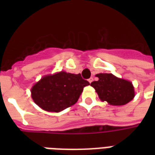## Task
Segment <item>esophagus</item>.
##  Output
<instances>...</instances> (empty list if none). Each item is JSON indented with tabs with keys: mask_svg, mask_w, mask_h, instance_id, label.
I'll use <instances>...</instances> for the list:
<instances>
[{
	"mask_svg": "<svg viewBox=\"0 0 155 155\" xmlns=\"http://www.w3.org/2000/svg\"><path fill=\"white\" fill-rule=\"evenodd\" d=\"M93 81H94V79H93V78H92V77L90 78V79L88 80V81H89L90 83H91V82H93Z\"/></svg>",
	"mask_w": 155,
	"mask_h": 155,
	"instance_id": "1",
	"label": "esophagus"
}]
</instances>
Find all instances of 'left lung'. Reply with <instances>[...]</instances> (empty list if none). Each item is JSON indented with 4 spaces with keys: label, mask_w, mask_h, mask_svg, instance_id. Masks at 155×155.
<instances>
[{
    "label": "left lung",
    "mask_w": 155,
    "mask_h": 155,
    "mask_svg": "<svg viewBox=\"0 0 155 155\" xmlns=\"http://www.w3.org/2000/svg\"><path fill=\"white\" fill-rule=\"evenodd\" d=\"M97 81L91 84L102 101L113 105H124L134 97V90L131 82L119 79L112 74H97Z\"/></svg>",
    "instance_id": "1"
}]
</instances>
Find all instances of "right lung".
I'll use <instances>...</instances> for the list:
<instances>
[{"label": "right lung", "mask_w": 155, "mask_h": 155, "mask_svg": "<svg viewBox=\"0 0 155 155\" xmlns=\"http://www.w3.org/2000/svg\"><path fill=\"white\" fill-rule=\"evenodd\" d=\"M90 83L81 77L61 71L46 75L32 87L31 96L41 109L51 112H60L77 102L84 86Z\"/></svg>", "instance_id": "right-lung-1"}]
</instances>
